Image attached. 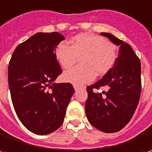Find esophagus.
Masks as SVG:
<instances>
[{
	"instance_id": "obj_1",
	"label": "esophagus",
	"mask_w": 152,
	"mask_h": 152,
	"mask_svg": "<svg viewBox=\"0 0 152 152\" xmlns=\"http://www.w3.org/2000/svg\"><path fill=\"white\" fill-rule=\"evenodd\" d=\"M74 88H75V91H77V90L79 89V88H78V87H76V86H74Z\"/></svg>"
}]
</instances>
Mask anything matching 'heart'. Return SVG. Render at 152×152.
Returning <instances> with one entry per match:
<instances>
[{"mask_svg": "<svg viewBox=\"0 0 152 152\" xmlns=\"http://www.w3.org/2000/svg\"><path fill=\"white\" fill-rule=\"evenodd\" d=\"M55 58L64 69L72 67L79 58L81 65L64 73V80L74 86H83L94 80L95 74L102 76L116 59V47L104 37L80 34L69 41V46L60 42L55 48Z\"/></svg>", "mask_w": 152, "mask_h": 152, "instance_id": "obj_1", "label": "heart"}]
</instances>
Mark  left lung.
<instances>
[{
  "instance_id": "1",
  "label": "left lung",
  "mask_w": 152,
  "mask_h": 152,
  "mask_svg": "<svg viewBox=\"0 0 152 152\" xmlns=\"http://www.w3.org/2000/svg\"><path fill=\"white\" fill-rule=\"evenodd\" d=\"M119 47L114 65L102 78L87 87L85 104L89 122L104 133H115L123 129L134 115L141 93V66L139 58L128 43L110 33H101ZM104 87L106 91L92 90Z\"/></svg>"
}]
</instances>
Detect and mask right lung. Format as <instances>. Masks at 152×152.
Listing matches in <instances>:
<instances>
[{
	"instance_id": "1",
	"label": "right lung",
	"mask_w": 152,
	"mask_h": 152,
	"mask_svg": "<svg viewBox=\"0 0 152 152\" xmlns=\"http://www.w3.org/2000/svg\"><path fill=\"white\" fill-rule=\"evenodd\" d=\"M64 40L58 32H38L14 50L8 65V85L18 117L30 132L44 135L58 129L75 90L56 83L62 73L55 48Z\"/></svg>"
}]
</instances>
